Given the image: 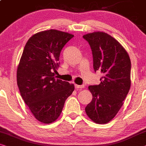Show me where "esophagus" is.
Listing matches in <instances>:
<instances>
[{
    "label": "esophagus",
    "mask_w": 146,
    "mask_h": 146,
    "mask_svg": "<svg viewBox=\"0 0 146 146\" xmlns=\"http://www.w3.org/2000/svg\"><path fill=\"white\" fill-rule=\"evenodd\" d=\"M75 89H83V88H85V86L75 85Z\"/></svg>",
    "instance_id": "34e87169"
}]
</instances>
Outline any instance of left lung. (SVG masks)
I'll use <instances>...</instances> for the list:
<instances>
[{
    "instance_id": "left-lung-1",
    "label": "left lung",
    "mask_w": 146,
    "mask_h": 146,
    "mask_svg": "<svg viewBox=\"0 0 146 146\" xmlns=\"http://www.w3.org/2000/svg\"><path fill=\"white\" fill-rule=\"evenodd\" d=\"M83 38L91 46L94 71L103 75L99 85L89 86L93 99L85 112L94 122L106 124L120 110L130 90V59L122 45L105 32L89 33Z\"/></svg>"
}]
</instances>
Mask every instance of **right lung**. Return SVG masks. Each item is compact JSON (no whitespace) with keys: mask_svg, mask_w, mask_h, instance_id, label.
<instances>
[{"mask_svg":"<svg viewBox=\"0 0 146 146\" xmlns=\"http://www.w3.org/2000/svg\"><path fill=\"white\" fill-rule=\"evenodd\" d=\"M73 36L57 30H46L33 35L24 47L16 73L18 87L40 122L56 120L75 89L73 84L55 77L61 50Z\"/></svg>","mask_w":146,"mask_h":146,"instance_id":"obj_1","label":"right lung"}]
</instances>
